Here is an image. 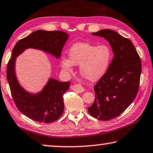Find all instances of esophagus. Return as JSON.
Returning a JSON list of instances; mask_svg holds the SVG:
<instances>
[{"label": "esophagus", "instance_id": "34e87169", "mask_svg": "<svg viewBox=\"0 0 153 153\" xmlns=\"http://www.w3.org/2000/svg\"><path fill=\"white\" fill-rule=\"evenodd\" d=\"M71 89L73 90L74 91L77 92V93H82L84 91V88L82 87L81 83H77V84H74V85H72L71 87Z\"/></svg>", "mask_w": 153, "mask_h": 153}]
</instances>
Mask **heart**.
I'll use <instances>...</instances> for the list:
<instances>
[{
  "label": "heart",
  "instance_id": "obj_1",
  "mask_svg": "<svg viewBox=\"0 0 153 153\" xmlns=\"http://www.w3.org/2000/svg\"><path fill=\"white\" fill-rule=\"evenodd\" d=\"M112 50L106 44L95 45L77 42L69 50V58L62 57L61 65L68 72L72 66H79L81 76L89 81H97L106 73L112 62Z\"/></svg>",
  "mask_w": 153,
  "mask_h": 153
}]
</instances>
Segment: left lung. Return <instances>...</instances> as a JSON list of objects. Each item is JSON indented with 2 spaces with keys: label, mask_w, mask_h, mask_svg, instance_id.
Returning a JSON list of instances; mask_svg holds the SVG:
<instances>
[{
  "label": "left lung",
  "mask_w": 153,
  "mask_h": 153,
  "mask_svg": "<svg viewBox=\"0 0 153 153\" xmlns=\"http://www.w3.org/2000/svg\"><path fill=\"white\" fill-rule=\"evenodd\" d=\"M110 42L114 58L106 73L94 86V102L88 108L92 117L108 121L121 114L136 97L139 89L142 62L129 39L108 29L92 33Z\"/></svg>",
  "instance_id": "obj_1"
}]
</instances>
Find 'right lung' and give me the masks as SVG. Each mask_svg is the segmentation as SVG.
<instances>
[{
    "instance_id": "add662e5",
    "label": "right lung",
    "mask_w": 153,
    "mask_h": 153,
    "mask_svg": "<svg viewBox=\"0 0 153 153\" xmlns=\"http://www.w3.org/2000/svg\"><path fill=\"white\" fill-rule=\"evenodd\" d=\"M68 34L61 30H36L17 42L7 67V79L13 100L19 111L28 118L38 122L49 123L56 121L64 112L63 96L69 89L71 82H59L50 79L43 90L32 95L19 85L15 74L16 57L28 47L44 50L57 57L61 56Z\"/></svg>"
}]
</instances>
